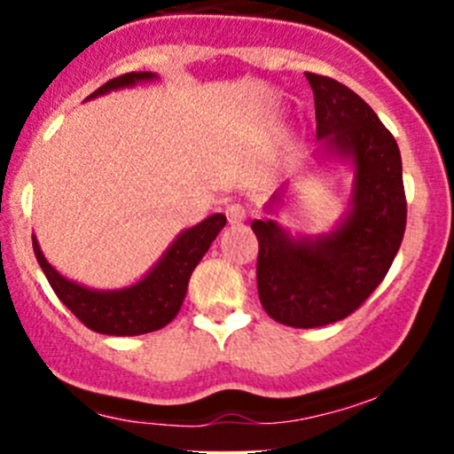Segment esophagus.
<instances>
[{"label": "esophagus", "mask_w": 454, "mask_h": 454, "mask_svg": "<svg viewBox=\"0 0 454 454\" xmlns=\"http://www.w3.org/2000/svg\"><path fill=\"white\" fill-rule=\"evenodd\" d=\"M226 217L231 223H239L246 219V206L239 204V201H231L226 206Z\"/></svg>", "instance_id": "esophagus-1"}]
</instances>
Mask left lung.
Segmentation results:
<instances>
[{"label": "left lung", "instance_id": "left-lung-1", "mask_svg": "<svg viewBox=\"0 0 454 454\" xmlns=\"http://www.w3.org/2000/svg\"><path fill=\"white\" fill-rule=\"evenodd\" d=\"M318 138L356 164L354 208L338 231L292 241L272 219H254L256 287L270 318L296 329L354 314L382 283L406 231L402 158L391 131L349 87L305 72Z\"/></svg>", "mask_w": 454, "mask_h": 454}]
</instances>
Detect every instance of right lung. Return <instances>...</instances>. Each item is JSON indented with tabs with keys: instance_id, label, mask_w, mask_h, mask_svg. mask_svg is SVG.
<instances>
[{
	"instance_id": "1",
	"label": "right lung",
	"mask_w": 454,
	"mask_h": 454,
	"mask_svg": "<svg viewBox=\"0 0 454 454\" xmlns=\"http://www.w3.org/2000/svg\"><path fill=\"white\" fill-rule=\"evenodd\" d=\"M153 76L151 72H129V74L107 81L87 98L118 90V87L134 85L138 81H151ZM223 226H226V217L222 213L210 215L198 226L182 232L176 244L160 259V263L140 283L118 292L87 290L83 286L67 281L45 261L36 239H32V248L54 294L85 327H90L91 332L107 333V336H140V333L162 329L176 318L184 303L195 265L200 263Z\"/></svg>"
}]
</instances>
